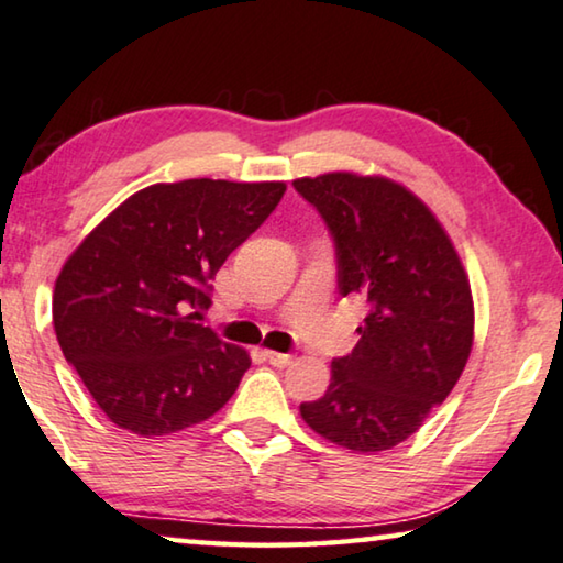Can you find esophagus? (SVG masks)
I'll return each mask as SVG.
<instances>
[{
  "label": "esophagus",
  "instance_id": "1",
  "mask_svg": "<svg viewBox=\"0 0 563 563\" xmlns=\"http://www.w3.org/2000/svg\"><path fill=\"white\" fill-rule=\"evenodd\" d=\"M264 357L269 360V365H274V367H287V365H291V354H284V352L266 350Z\"/></svg>",
  "mask_w": 563,
  "mask_h": 563
}]
</instances>
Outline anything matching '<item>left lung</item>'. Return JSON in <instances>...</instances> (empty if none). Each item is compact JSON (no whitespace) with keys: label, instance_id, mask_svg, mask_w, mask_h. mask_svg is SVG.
<instances>
[{"label":"left lung","instance_id":"left-lung-1","mask_svg":"<svg viewBox=\"0 0 563 563\" xmlns=\"http://www.w3.org/2000/svg\"><path fill=\"white\" fill-rule=\"evenodd\" d=\"M336 246L340 294L367 317L332 383L301 402L307 426L352 453L390 451L445 400L473 347V297L451 236L426 203L383 176L297 178Z\"/></svg>","mask_w":563,"mask_h":563}]
</instances>
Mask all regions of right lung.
Wrapping results in <instances>:
<instances>
[{
	"instance_id": "1",
	"label": "right lung",
	"mask_w": 563,
	"mask_h": 563,
	"mask_svg": "<svg viewBox=\"0 0 563 563\" xmlns=\"http://www.w3.org/2000/svg\"><path fill=\"white\" fill-rule=\"evenodd\" d=\"M287 184L188 178L133 194L67 258L52 294L65 360L98 408L135 435H168L219 412L252 365L196 319L233 249Z\"/></svg>"
}]
</instances>
